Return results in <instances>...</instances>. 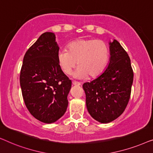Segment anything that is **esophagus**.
Wrapping results in <instances>:
<instances>
[{
  "label": "esophagus",
  "instance_id": "esophagus-1",
  "mask_svg": "<svg viewBox=\"0 0 153 153\" xmlns=\"http://www.w3.org/2000/svg\"><path fill=\"white\" fill-rule=\"evenodd\" d=\"M72 84L74 85H80L81 83L79 82H76V81H73Z\"/></svg>",
  "mask_w": 153,
  "mask_h": 153
}]
</instances>
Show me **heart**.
<instances>
[{
	"label": "heart",
	"mask_w": 153,
	"mask_h": 153,
	"mask_svg": "<svg viewBox=\"0 0 153 153\" xmlns=\"http://www.w3.org/2000/svg\"><path fill=\"white\" fill-rule=\"evenodd\" d=\"M58 64L65 74H70L78 62L74 77L79 79L96 76L106 68L109 58V48L101 39H80L68 45V51H58Z\"/></svg>",
	"instance_id": "1"
}]
</instances>
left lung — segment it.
<instances>
[{
  "instance_id": "obj_1",
  "label": "left lung",
  "mask_w": 153,
  "mask_h": 153,
  "mask_svg": "<svg viewBox=\"0 0 153 153\" xmlns=\"http://www.w3.org/2000/svg\"><path fill=\"white\" fill-rule=\"evenodd\" d=\"M109 50L106 70L83 85L88 111L101 123L111 122L123 114L130 97L134 78L130 58L116 39L109 42Z\"/></svg>"
}]
</instances>
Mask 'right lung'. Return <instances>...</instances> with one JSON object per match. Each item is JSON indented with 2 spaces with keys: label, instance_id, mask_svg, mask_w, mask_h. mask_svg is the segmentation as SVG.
Segmentation results:
<instances>
[{
  "label": "right lung",
  "instance_id": "right-lung-1",
  "mask_svg": "<svg viewBox=\"0 0 153 153\" xmlns=\"http://www.w3.org/2000/svg\"><path fill=\"white\" fill-rule=\"evenodd\" d=\"M58 51L55 34L43 33L26 51L20 72L27 108L34 118L49 124L65 114L72 86V81L58 64Z\"/></svg>",
  "mask_w": 153,
  "mask_h": 153
}]
</instances>
